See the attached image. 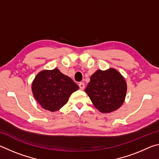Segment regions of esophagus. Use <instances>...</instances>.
Returning a JSON list of instances; mask_svg holds the SVG:
<instances>
[{"mask_svg":"<svg viewBox=\"0 0 159 159\" xmlns=\"http://www.w3.org/2000/svg\"><path fill=\"white\" fill-rule=\"evenodd\" d=\"M79 86L80 90H83L85 88V84L83 83H79Z\"/></svg>","mask_w":159,"mask_h":159,"instance_id":"34e87169","label":"esophagus"}]
</instances>
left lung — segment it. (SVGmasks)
I'll use <instances>...</instances> for the list:
<instances>
[{"mask_svg": "<svg viewBox=\"0 0 159 159\" xmlns=\"http://www.w3.org/2000/svg\"><path fill=\"white\" fill-rule=\"evenodd\" d=\"M127 91L126 82L114 69L98 70L85 89L97 109L102 113L114 111L122 105Z\"/></svg>", "mask_w": 159, "mask_h": 159, "instance_id": "1", "label": "left lung"}]
</instances>
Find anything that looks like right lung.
Listing matches in <instances>:
<instances>
[{
    "instance_id": "right-lung-1",
    "label": "right lung",
    "mask_w": 159,
    "mask_h": 159,
    "mask_svg": "<svg viewBox=\"0 0 159 159\" xmlns=\"http://www.w3.org/2000/svg\"><path fill=\"white\" fill-rule=\"evenodd\" d=\"M79 86L69 76L55 68L44 70L37 75L32 83V92L36 101L45 109L56 111L66 104L72 93Z\"/></svg>"
}]
</instances>
